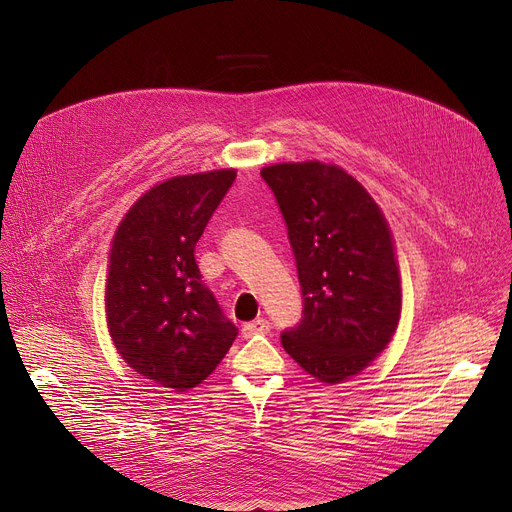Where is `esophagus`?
I'll list each match as a JSON object with an SVG mask.
<instances>
[{"instance_id":"1","label":"esophagus","mask_w":512,"mask_h":512,"mask_svg":"<svg viewBox=\"0 0 512 512\" xmlns=\"http://www.w3.org/2000/svg\"><path fill=\"white\" fill-rule=\"evenodd\" d=\"M269 321L267 319H255L251 323H245L243 325V335L245 337H251V335H265L269 333Z\"/></svg>"}]
</instances>
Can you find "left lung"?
Wrapping results in <instances>:
<instances>
[{
    "mask_svg": "<svg viewBox=\"0 0 512 512\" xmlns=\"http://www.w3.org/2000/svg\"><path fill=\"white\" fill-rule=\"evenodd\" d=\"M288 226L304 298L284 350L317 381L360 374L393 339L401 276L391 228L370 193L344 168L319 160L261 170Z\"/></svg>",
    "mask_w": 512,
    "mask_h": 512,
    "instance_id": "1",
    "label": "left lung"
}]
</instances>
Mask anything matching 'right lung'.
Wrapping results in <instances>:
<instances>
[{
    "mask_svg": "<svg viewBox=\"0 0 512 512\" xmlns=\"http://www.w3.org/2000/svg\"><path fill=\"white\" fill-rule=\"evenodd\" d=\"M234 179V168L166 179L133 203L113 236L109 333L121 358L158 387L181 393L206 381L238 333L193 255Z\"/></svg>",
    "mask_w": 512,
    "mask_h": 512,
    "instance_id": "obj_1",
    "label": "right lung"
}]
</instances>
